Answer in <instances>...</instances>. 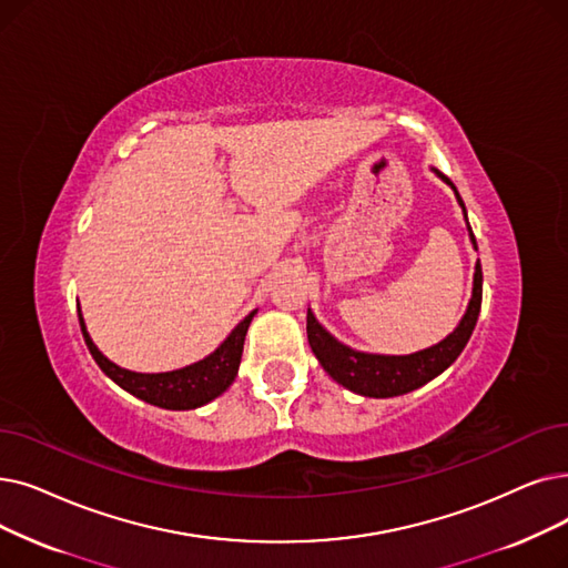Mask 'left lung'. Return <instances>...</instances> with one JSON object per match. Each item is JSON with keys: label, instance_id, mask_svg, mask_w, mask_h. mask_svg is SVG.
I'll use <instances>...</instances> for the list:
<instances>
[{"label": "left lung", "instance_id": "8db88e82", "mask_svg": "<svg viewBox=\"0 0 568 568\" xmlns=\"http://www.w3.org/2000/svg\"><path fill=\"white\" fill-rule=\"evenodd\" d=\"M440 179L453 185V181L446 174H440ZM455 194H457V202L464 209V202L457 190ZM471 241L476 243L474 232H471ZM480 302H483V268H480V262H476L474 294H471V302H468L466 315L462 317L459 327L446 341L434 345V348L420 351L415 355H404V357L355 353L348 348V345L338 343L332 334H327L323 327H320L311 311L306 315L308 343L325 372L343 387L364 394V397H397V394H406L415 387L429 383L440 372H446V368L459 357V353L464 351L468 338H471L474 327L478 323Z\"/></svg>", "mask_w": 568, "mask_h": 568}]
</instances>
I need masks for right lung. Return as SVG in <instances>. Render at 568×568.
Wrapping results in <instances>:
<instances>
[{
  "label": "right lung",
  "mask_w": 568,
  "mask_h": 568,
  "mask_svg": "<svg viewBox=\"0 0 568 568\" xmlns=\"http://www.w3.org/2000/svg\"><path fill=\"white\" fill-rule=\"evenodd\" d=\"M253 315L255 311L251 315H245L234 327V332L225 338V343L206 359L169 374H134V372H128V368H120L118 364L109 362L100 351H97V345L85 332L81 311H79V323H81V332L90 355L113 383H118L122 389H128L130 394H134V397L153 406L169 408V410H187V408H200L209 404L232 385L241 364L245 332L251 327Z\"/></svg>",
  "instance_id": "add662e5"
}]
</instances>
